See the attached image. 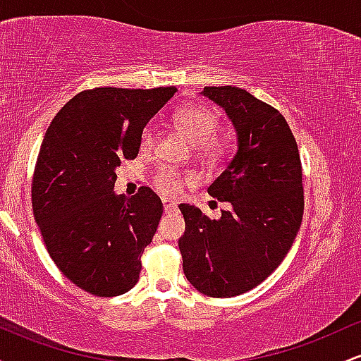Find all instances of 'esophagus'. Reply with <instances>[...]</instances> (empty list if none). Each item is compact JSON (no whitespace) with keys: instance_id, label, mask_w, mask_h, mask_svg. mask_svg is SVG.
Listing matches in <instances>:
<instances>
[{"instance_id":"1","label":"esophagus","mask_w":361,"mask_h":361,"mask_svg":"<svg viewBox=\"0 0 361 361\" xmlns=\"http://www.w3.org/2000/svg\"><path fill=\"white\" fill-rule=\"evenodd\" d=\"M163 207H164V212L169 214L173 210H176V204L173 200H168V198H163Z\"/></svg>"}]
</instances>
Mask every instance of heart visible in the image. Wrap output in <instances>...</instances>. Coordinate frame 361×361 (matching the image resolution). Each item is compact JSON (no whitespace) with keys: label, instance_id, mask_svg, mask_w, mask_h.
Here are the masks:
<instances>
[{"label":"heart","instance_id":"b5f03b06","mask_svg":"<svg viewBox=\"0 0 361 361\" xmlns=\"http://www.w3.org/2000/svg\"><path fill=\"white\" fill-rule=\"evenodd\" d=\"M176 126L181 128V132L193 144L202 146L207 154L217 156L226 149V140L214 137L219 130V115L212 110L205 109V106H186V109L178 111ZM154 140L156 128L154 126H147L140 134V146H142V149H149L152 147ZM190 178L168 168L159 169L154 178L157 190L171 195L180 193Z\"/></svg>","mask_w":361,"mask_h":361}]
</instances>
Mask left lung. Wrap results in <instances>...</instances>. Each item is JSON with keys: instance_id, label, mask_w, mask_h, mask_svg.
Listing matches in <instances>:
<instances>
[{"instance_id": "8db88e82", "label": "left lung", "mask_w": 361, "mask_h": 361, "mask_svg": "<svg viewBox=\"0 0 361 361\" xmlns=\"http://www.w3.org/2000/svg\"><path fill=\"white\" fill-rule=\"evenodd\" d=\"M204 97L226 110L238 151L209 186L229 202L221 219L180 204V246L186 280L204 295L227 299L258 287L283 261L304 214L302 164L295 137L279 110L235 86H205Z\"/></svg>"}]
</instances>
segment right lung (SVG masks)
I'll use <instances>...</instances> for the list:
<instances>
[{"label":"right lung","mask_w":361,"mask_h":361,"mask_svg":"<svg viewBox=\"0 0 361 361\" xmlns=\"http://www.w3.org/2000/svg\"><path fill=\"white\" fill-rule=\"evenodd\" d=\"M175 86L78 93L45 132L32 181V209L56 267L97 297L122 295L139 280L163 202L149 186L115 195V169L135 159L140 134Z\"/></svg>","instance_id":"right-lung-1"}]
</instances>
